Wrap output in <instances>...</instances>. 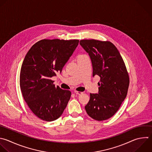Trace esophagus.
Listing matches in <instances>:
<instances>
[{
	"instance_id": "1",
	"label": "esophagus",
	"mask_w": 152,
	"mask_h": 152,
	"mask_svg": "<svg viewBox=\"0 0 152 152\" xmlns=\"http://www.w3.org/2000/svg\"><path fill=\"white\" fill-rule=\"evenodd\" d=\"M74 93L75 94H83V92H81V91H74Z\"/></svg>"
}]
</instances>
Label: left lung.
Listing matches in <instances>:
<instances>
[{"instance_id": "1", "label": "left lung", "mask_w": 152, "mask_h": 152, "mask_svg": "<svg viewBox=\"0 0 152 152\" xmlns=\"http://www.w3.org/2000/svg\"><path fill=\"white\" fill-rule=\"evenodd\" d=\"M80 44L90 57L93 76L100 78L99 93L90 94L86 110L95 120L107 119L118 111L127 94L129 78L125 63L110 42L81 40Z\"/></svg>"}]
</instances>
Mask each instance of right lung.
Wrapping results in <instances>:
<instances>
[{
  "instance_id": "right-lung-1",
  "label": "right lung",
  "mask_w": 152,
  "mask_h": 152,
  "mask_svg": "<svg viewBox=\"0 0 152 152\" xmlns=\"http://www.w3.org/2000/svg\"><path fill=\"white\" fill-rule=\"evenodd\" d=\"M78 43V40L43 39L25 56L20 76L21 92L31 110L43 121L59 118L70 99L71 92L56 87L50 78L62 72Z\"/></svg>"
}]
</instances>
